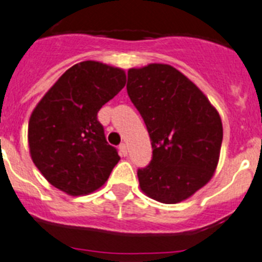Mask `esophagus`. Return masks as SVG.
Returning <instances> with one entry per match:
<instances>
[{"label":"esophagus","instance_id":"1","mask_svg":"<svg viewBox=\"0 0 262 262\" xmlns=\"http://www.w3.org/2000/svg\"><path fill=\"white\" fill-rule=\"evenodd\" d=\"M118 150H120V155L121 156H127V149H126V145L125 144H121L120 146H118Z\"/></svg>","mask_w":262,"mask_h":262}]
</instances>
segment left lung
Wrapping results in <instances>:
<instances>
[{"label":"left lung","mask_w":262,"mask_h":262,"mask_svg":"<svg viewBox=\"0 0 262 262\" xmlns=\"http://www.w3.org/2000/svg\"><path fill=\"white\" fill-rule=\"evenodd\" d=\"M126 89L153 148L150 164L137 172L141 190L162 204L192 197L212 180L219 165L223 122L217 109L168 63L129 69Z\"/></svg>","instance_id":"1"}]
</instances>
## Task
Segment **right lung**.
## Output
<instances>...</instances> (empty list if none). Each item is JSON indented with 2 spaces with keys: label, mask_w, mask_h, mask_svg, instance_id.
Returning <instances> with one entry per match:
<instances>
[{
  "label": "right lung",
  "mask_w": 262,
  "mask_h": 262,
  "mask_svg": "<svg viewBox=\"0 0 262 262\" xmlns=\"http://www.w3.org/2000/svg\"><path fill=\"white\" fill-rule=\"evenodd\" d=\"M126 83L121 68L82 61L65 72L33 109L28 142L33 162L69 195L100 189L120 161L97 113Z\"/></svg>",
  "instance_id": "add662e5"
}]
</instances>
